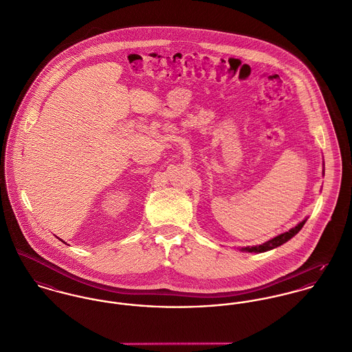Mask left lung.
Listing matches in <instances>:
<instances>
[{"instance_id": "left-lung-1", "label": "left lung", "mask_w": 352, "mask_h": 352, "mask_svg": "<svg viewBox=\"0 0 352 352\" xmlns=\"http://www.w3.org/2000/svg\"><path fill=\"white\" fill-rule=\"evenodd\" d=\"M305 222H306V219H303V221L300 222L296 228L290 229L289 232H285V233H282V234H279V236H276V237H274V239L268 240L267 243H264V244H261V245L247 247V248H244L243 251L254 252V253H256V252L271 251V250H274V248H276V247H279V245H282V244L287 243L290 239H293V237H294V236L301 230L302 226L305 225Z\"/></svg>"}]
</instances>
